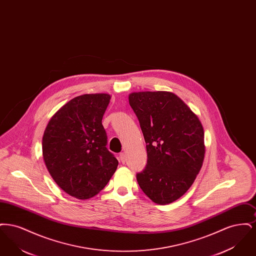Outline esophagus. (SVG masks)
<instances>
[{
	"mask_svg": "<svg viewBox=\"0 0 256 256\" xmlns=\"http://www.w3.org/2000/svg\"><path fill=\"white\" fill-rule=\"evenodd\" d=\"M119 158H120V161H121L122 163L126 162V154H124V152H121V154H120Z\"/></svg>",
	"mask_w": 256,
	"mask_h": 256,
	"instance_id": "esophagus-1",
	"label": "esophagus"
}]
</instances>
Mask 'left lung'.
Returning <instances> with one entry per match:
<instances>
[{
	"instance_id": "1",
	"label": "left lung",
	"mask_w": 256,
	"mask_h": 256,
	"mask_svg": "<svg viewBox=\"0 0 256 256\" xmlns=\"http://www.w3.org/2000/svg\"><path fill=\"white\" fill-rule=\"evenodd\" d=\"M146 142L148 162L136 178L154 202L169 204L195 182L206 154L204 132L198 117L168 91L128 95Z\"/></svg>"
}]
</instances>
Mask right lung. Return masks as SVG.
<instances>
[{"label":"right lung","mask_w":256,"mask_h":256,"mask_svg":"<svg viewBox=\"0 0 256 256\" xmlns=\"http://www.w3.org/2000/svg\"><path fill=\"white\" fill-rule=\"evenodd\" d=\"M110 98L106 93L74 98L52 115L43 134L42 156L50 176L78 200L98 194L118 166L102 124Z\"/></svg>","instance_id":"1"}]
</instances>
